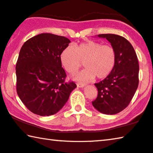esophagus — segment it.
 <instances>
[{
    "label": "esophagus",
    "mask_w": 153,
    "mask_h": 153,
    "mask_svg": "<svg viewBox=\"0 0 153 153\" xmlns=\"http://www.w3.org/2000/svg\"><path fill=\"white\" fill-rule=\"evenodd\" d=\"M77 86L79 87V88H83L84 86H85V84H81V83H77Z\"/></svg>",
    "instance_id": "obj_1"
}]
</instances>
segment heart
I'll list each match as a JSON object with an SVG mask.
<instances>
[{"mask_svg":"<svg viewBox=\"0 0 153 153\" xmlns=\"http://www.w3.org/2000/svg\"><path fill=\"white\" fill-rule=\"evenodd\" d=\"M62 67L71 74L77 71L84 62L85 69L75 78L79 82H88L96 77L103 79L108 76L115 67L116 52L110 45H103L94 41L68 46L60 54Z\"/></svg>","mask_w":153,"mask_h":153,"instance_id":"obj_1","label":"heart"}]
</instances>
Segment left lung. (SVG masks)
Listing matches in <instances>:
<instances>
[{"mask_svg": "<svg viewBox=\"0 0 153 153\" xmlns=\"http://www.w3.org/2000/svg\"><path fill=\"white\" fill-rule=\"evenodd\" d=\"M116 52L115 67L108 76L94 84L98 91L93 107L105 114H116L127 107L139 84V63L132 45L125 37L114 34H101Z\"/></svg>", "mask_w": 153, "mask_h": 153, "instance_id": "left-lung-1", "label": "left lung"}]
</instances>
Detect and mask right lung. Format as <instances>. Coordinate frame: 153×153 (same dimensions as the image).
<instances>
[{"mask_svg": "<svg viewBox=\"0 0 153 153\" xmlns=\"http://www.w3.org/2000/svg\"><path fill=\"white\" fill-rule=\"evenodd\" d=\"M69 39L42 33L29 39L21 48L16 63V91L22 103L35 114H56L77 86L65 82L60 54Z\"/></svg>", "mask_w": 153, "mask_h": 153, "instance_id": "obj_1", "label": "right lung"}]
</instances>
